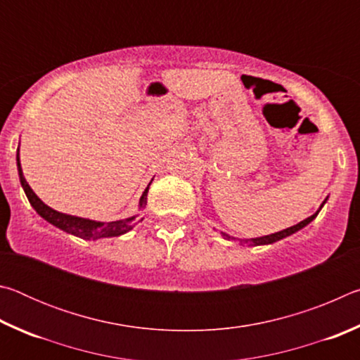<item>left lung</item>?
<instances>
[{
	"label": "left lung",
	"instance_id": "1",
	"mask_svg": "<svg viewBox=\"0 0 360 360\" xmlns=\"http://www.w3.org/2000/svg\"><path fill=\"white\" fill-rule=\"evenodd\" d=\"M326 202H327V198L324 200V202H322V205L319 206V210L316 211L313 216L307 217V219H304V221L298 222L297 225H292V227H289V229H284V230H281V231H276V233L265 235V236H257V238H245V240L233 238V236H230V235H227V233H224V231H221V233H222L224 238H227V240H238V241H240V245H248V246H264V245H273V243H276V241L283 240V238H288V236L294 235L295 231L302 230L303 227H307V225H308L309 222H311L313 219H316V216L319 214V211L322 210V206L326 205Z\"/></svg>",
	"mask_w": 360,
	"mask_h": 360
}]
</instances>
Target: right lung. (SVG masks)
Wrapping results in <instances>:
<instances>
[{"label":"right lung","instance_id":"1","mask_svg":"<svg viewBox=\"0 0 360 360\" xmlns=\"http://www.w3.org/2000/svg\"><path fill=\"white\" fill-rule=\"evenodd\" d=\"M15 158H17V172H19L20 184H22L23 192H25V195H27L30 205L33 206V210L38 212V214L44 219V221L52 224L53 227L63 230L70 235H75V236H77V238L95 241V240L112 238V236L124 235V233H127V231H130L139 222V214H133L127 219H119V221H112V222H100V221H92V219L65 214V212L52 210L51 206H47L44 202H42L38 195L33 192V188L28 186L25 176H23V172H22L19 149H17ZM150 182H149V186H150ZM149 186L143 192L141 198H139V210L144 208V206L148 205Z\"/></svg>","mask_w":360,"mask_h":360}]
</instances>
